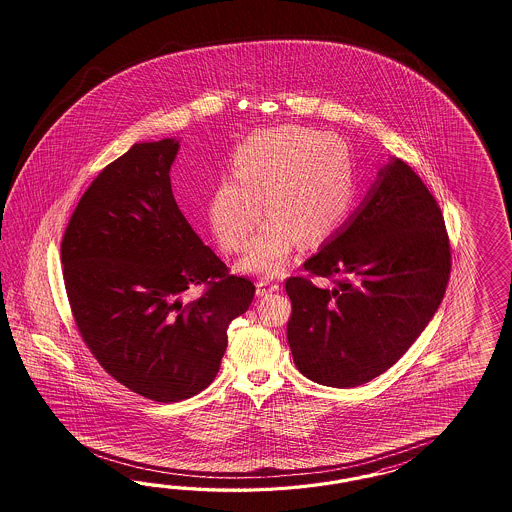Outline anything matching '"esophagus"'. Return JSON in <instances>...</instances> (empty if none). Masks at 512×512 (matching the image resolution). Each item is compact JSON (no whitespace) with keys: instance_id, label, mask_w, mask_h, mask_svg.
<instances>
[{"instance_id":"1","label":"esophagus","mask_w":512,"mask_h":512,"mask_svg":"<svg viewBox=\"0 0 512 512\" xmlns=\"http://www.w3.org/2000/svg\"><path fill=\"white\" fill-rule=\"evenodd\" d=\"M276 291H279L278 281H272V279H259L257 281V295H270V293H276Z\"/></svg>"}]
</instances>
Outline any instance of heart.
Returning a JSON list of instances; mask_svg holds the SVG:
<instances>
[{
  "label": "heart",
  "mask_w": 512,
  "mask_h": 512,
  "mask_svg": "<svg viewBox=\"0 0 512 512\" xmlns=\"http://www.w3.org/2000/svg\"><path fill=\"white\" fill-rule=\"evenodd\" d=\"M233 174L214 191L210 221L231 251L248 246L240 270L278 276L298 240L313 244L334 233L355 199V172L345 144L319 131L283 127L248 140L234 157Z\"/></svg>",
  "instance_id": "heart-1"
}]
</instances>
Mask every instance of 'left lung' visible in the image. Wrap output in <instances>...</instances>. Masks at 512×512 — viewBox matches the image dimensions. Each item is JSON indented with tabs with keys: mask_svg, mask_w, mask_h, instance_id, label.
I'll return each instance as SVG.
<instances>
[{
	"mask_svg": "<svg viewBox=\"0 0 512 512\" xmlns=\"http://www.w3.org/2000/svg\"><path fill=\"white\" fill-rule=\"evenodd\" d=\"M304 270L334 287L285 281L296 368L325 387L364 385L407 353L443 300L450 246L441 208L413 169L390 157Z\"/></svg>",
	"mask_w": 512,
	"mask_h": 512,
	"instance_id": "left-lung-1",
	"label": "left lung"
}]
</instances>
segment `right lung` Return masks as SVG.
<instances>
[{
	"label": "right lung",
	"instance_id": "1",
	"mask_svg": "<svg viewBox=\"0 0 512 512\" xmlns=\"http://www.w3.org/2000/svg\"><path fill=\"white\" fill-rule=\"evenodd\" d=\"M180 140L137 142L86 189L62 242L65 291L82 340L107 372L154 402L208 387L227 328L255 296L191 229L174 201ZM206 282L199 301L189 286Z\"/></svg>",
	"mask_w": 512,
	"mask_h": 512
}]
</instances>
